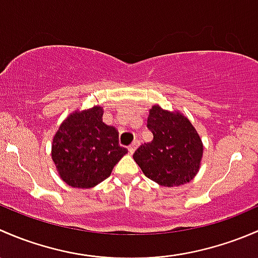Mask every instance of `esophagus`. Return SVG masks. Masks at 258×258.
Wrapping results in <instances>:
<instances>
[{"label": "esophagus", "instance_id": "obj_1", "mask_svg": "<svg viewBox=\"0 0 258 258\" xmlns=\"http://www.w3.org/2000/svg\"><path fill=\"white\" fill-rule=\"evenodd\" d=\"M139 145H140V143H139V142H138V140H135V142H134V143H133V144H132V145H130V147L128 148L129 153H130V154H133V153H134V151H135V150H137V148H138V147H139Z\"/></svg>", "mask_w": 258, "mask_h": 258}]
</instances>
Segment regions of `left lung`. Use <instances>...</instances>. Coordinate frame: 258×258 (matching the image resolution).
<instances>
[{
	"instance_id": "left-lung-1",
	"label": "left lung",
	"mask_w": 258,
	"mask_h": 258,
	"mask_svg": "<svg viewBox=\"0 0 258 258\" xmlns=\"http://www.w3.org/2000/svg\"><path fill=\"white\" fill-rule=\"evenodd\" d=\"M147 126L153 142L140 145L133 155L145 176L168 187L190 181L203 158V143L192 124L180 113L154 105Z\"/></svg>"
}]
</instances>
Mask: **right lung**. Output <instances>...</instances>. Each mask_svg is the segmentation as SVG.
Instances as JSON below:
<instances>
[{
  "label": "right lung",
  "instance_id": "1",
  "mask_svg": "<svg viewBox=\"0 0 258 258\" xmlns=\"http://www.w3.org/2000/svg\"><path fill=\"white\" fill-rule=\"evenodd\" d=\"M103 109L74 113L55 133L52 159L63 181L88 188L110 176L115 164L126 154L119 145L118 132L103 123Z\"/></svg>",
  "mask_w": 258,
  "mask_h": 258
}]
</instances>
